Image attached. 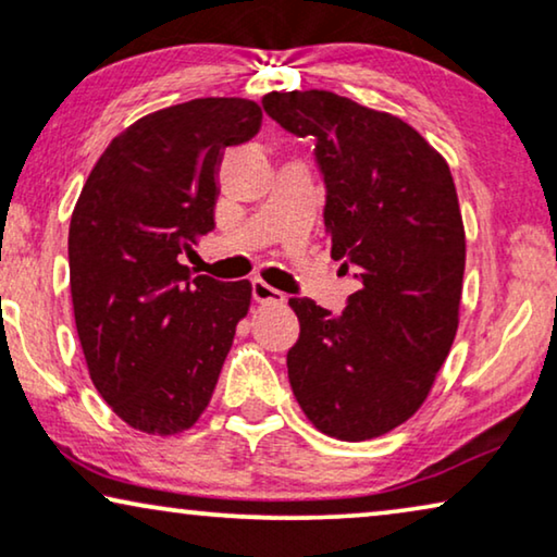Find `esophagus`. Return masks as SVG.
Here are the masks:
<instances>
[{
  "instance_id": "1",
  "label": "esophagus",
  "mask_w": 557,
  "mask_h": 557,
  "mask_svg": "<svg viewBox=\"0 0 557 557\" xmlns=\"http://www.w3.org/2000/svg\"><path fill=\"white\" fill-rule=\"evenodd\" d=\"M250 288H253V299H256L258 304H284V301H286V296L281 294L278 288L269 286V284H265V281H261V278H256L253 284H250Z\"/></svg>"
}]
</instances>
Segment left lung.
Masks as SVG:
<instances>
[{"label": "left lung", "instance_id": "left-lung-1", "mask_svg": "<svg viewBox=\"0 0 557 557\" xmlns=\"http://www.w3.org/2000/svg\"><path fill=\"white\" fill-rule=\"evenodd\" d=\"M263 109L317 141L332 258L360 278L342 314L288 299L301 326L288 383L326 436L377 438L423 406L459 330L467 235L451 170L403 119L332 90L269 94Z\"/></svg>", "mask_w": 557, "mask_h": 557}]
</instances>
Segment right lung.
Here are the masks:
<instances>
[{
    "instance_id": "right-lung-1",
    "label": "right lung",
    "mask_w": 557,
    "mask_h": 557,
    "mask_svg": "<svg viewBox=\"0 0 557 557\" xmlns=\"http://www.w3.org/2000/svg\"><path fill=\"white\" fill-rule=\"evenodd\" d=\"M261 106L195 98L121 132L90 170L67 233L75 330L113 413L149 436L193 429L215 391L250 284L193 276L182 253L215 227L225 147Z\"/></svg>"
}]
</instances>
